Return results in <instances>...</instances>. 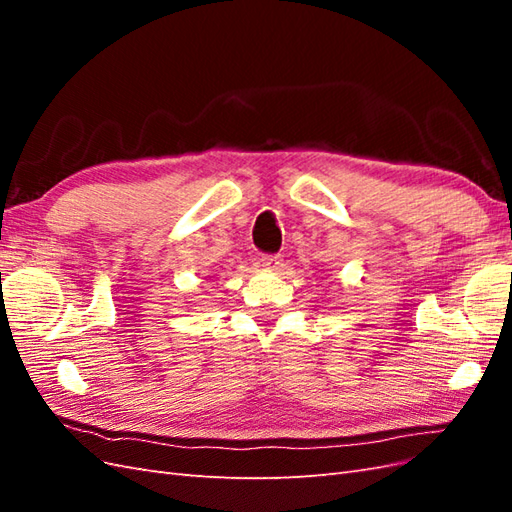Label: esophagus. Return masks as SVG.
Segmentation results:
<instances>
[{
	"label": "esophagus",
	"instance_id": "1",
	"mask_svg": "<svg viewBox=\"0 0 512 512\" xmlns=\"http://www.w3.org/2000/svg\"><path fill=\"white\" fill-rule=\"evenodd\" d=\"M259 264H262L266 270H279L281 268V257L279 255H262Z\"/></svg>",
	"mask_w": 512,
	"mask_h": 512
}]
</instances>
